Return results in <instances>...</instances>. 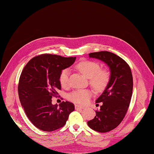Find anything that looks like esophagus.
Returning a JSON list of instances; mask_svg holds the SVG:
<instances>
[{"mask_svg": "<svg viewBox=\"0 0 154 154\" xmlns=\"http://www.w3.org/2000/svg\"><path fill=\"white\" fill-rule=\"evenodd\" d=\"M75 109H76V110H78V109H84L83 106H79V105H75Z\"/></svg>", "mask_w": 154, "mask_h": 154, "instance_id": "esophagus-1", "label": "esophagus"}]
</instances>
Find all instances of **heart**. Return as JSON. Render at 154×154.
<instances>
[{
    "instance_id": "1",
    "label": "heart",
    "mask_w": 154,
    "mask_h": 154,
    "mask_svg": "<svg viewBox=\"0 0 154 154\" xmlns=\"http://www.w3.org/2000/svg\"><path fill=\"white\" fill-rule=\"evenodd\" d=\"M77 69L86 77L89 78V84L98 91H103L110 81V73L106 69H101L100 65L92 61H83L78 63ZM69 72L65 69L60 75V83L63 87L69 85ZM92 96L91 91L88 89H80L73 91L69 94V99L73 102L83 104L86 103Z\"/></svg>"
}]
</instances>
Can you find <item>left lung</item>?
Segmentation results:
<instances>
[{
	"instance_id": "obj_1",
	"label": "left lung",
	"mask_w": 154,
	"mask_h": 154,
	"mask_svg": "<svg viewBox=\"0 0 154 154\" xmlns=\"http://www.w3.org/2000/svg\"><path fill=\"white\" fill-rule=\"evenodd\" d=\"M89 56L104 61L110 69L109 83L96 100L97 103L102 104L100 109L96 110V116L87 122L91 129L107 132L119 125L128 109L133 89L131 69L123 59L110 51L93 52Z\"/></svg>"
}]
</instances>
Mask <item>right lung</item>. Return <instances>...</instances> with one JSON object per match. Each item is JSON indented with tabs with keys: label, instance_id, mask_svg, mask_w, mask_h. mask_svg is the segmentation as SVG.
I'll return each instance as SVG.
<instances>
[{
	"label": "right lung",
	"instance_id": "obj_1",
	"mask_svg": "<svg viewBox=\"0 0 154 154\" xmlns=\"http://www.w3.org/2000/svg\"><path fill=\"white\" fill-rule=\"evenodd\" d=\"M75 60V57L42 54L31 59L22 70L18 83L20 101L28 119L38 129L51 132L60 128L75 110L73 103L63 101L54 105L51 99L61 89V72Z\"/></svg>",
	"mask_w": 154,
	"mask_h": 154
}]
</instances>
